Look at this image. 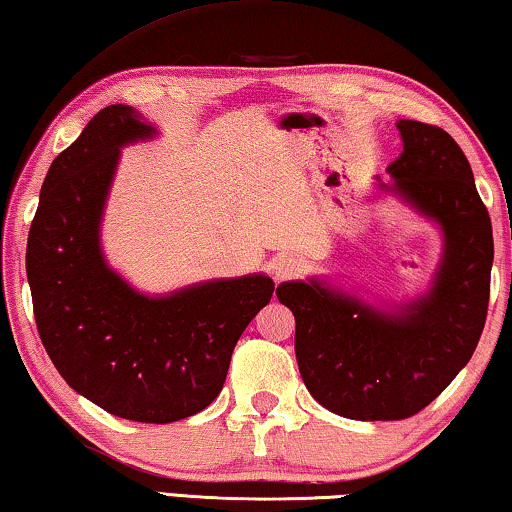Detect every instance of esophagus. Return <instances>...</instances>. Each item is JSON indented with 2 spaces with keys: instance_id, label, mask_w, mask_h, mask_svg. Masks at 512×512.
Returning a JSON list of instances; mask_svg holds the SVG:
<instances>
[{
  "instance_id": "34e87169",
  "label": "esophagus",
  "mask_w": 512,
  "mask_h": 512,
  "mask_svg": "<svg viewBox=\"0 0 512 512\" xmlns=\"http://www.w3.org/2000/svg\"><path fill=\"white\" fill-rule=\"evenodd\" d=\"M271 273L278 280L299 276V273H301V259L294 257V255H287V253L273 257L271 259Z\"/></svg>"
}]
</instances>
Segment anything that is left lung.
I'll list each match as a JSON object with an SVG mask.
<instances>
[{"label":"left lung","instance_id":"left-lung-1","mask_svg":"<svg viewBox=\"0 0 512 512\" xmlns=\"http://www.w3.org/2000/svg\"><path fill=\"white\" fill-rule=\"evenodd\" d=\"M402 154L388 165L398 195L444 234L432 287L381 310L324 280L276 289L294 312V349L303 384L333 414L354 421H400L451 384L483 333L494 259L492 223L464 151L444 128L398 121Z\"/></svg>","mask_w":512,"mask_h":512}]
</instances>
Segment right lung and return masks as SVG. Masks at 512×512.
I'll return each mask as SVG.
<instances>
[{
  "mask_svg": "<svg viewBox=\"0 0 512 512\" xmlns=\"http://www.w3.org/2000/svg\"><path fill=\"white\" fill-rule=\"evenodd\" d=\"M154 135L131 105H108L52 160L27 239V280L45 352L73 391L112 416L172 423L218 398L273 280L250 273L147 296L110 269L101 220L119 151Z\"/></svg>",
  "mask_w": 512,
  "mask_h": 512,
  "instance_id": "right-lung-1",
  "label": "right lung"
}]
</instances>
